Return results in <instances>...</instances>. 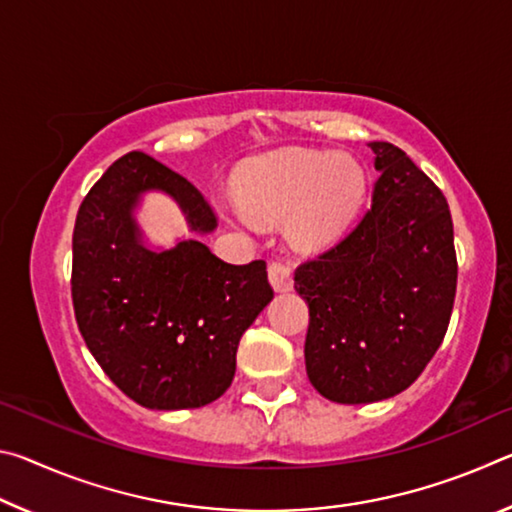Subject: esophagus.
<instances>
[{"label":"esophagus","mask_w":512,"mask_h":512,"mask_svg":"<svg viewBox=\"0 0 512 512\" xmlns=\"http://www.w3.org/2000/svg\"><path fill=\"white\" fill-rule=\"evenodd\" d=\"M268 282L277 293H287L293 289V273L291 266L284 262H273L268 266Z\"/></svg>","instance_id":"esophagus-1"}]
</instances>
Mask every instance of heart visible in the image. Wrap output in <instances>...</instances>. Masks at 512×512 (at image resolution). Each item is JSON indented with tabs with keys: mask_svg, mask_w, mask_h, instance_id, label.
Masks as SVG:
<instances>
[{
	"mask_svg": "<svg viewBox=\"0 0 512 512\" xmlns=\"http://www.w3.org/2000/svg\"><path fill=\"white\" fill-rule=\"evenodd\" d=\"M241 205H223L230 223L257 230L287 216V235L300 250H325L348 230L368 192L363 164L345 153L282 149L237 171Z\"/></svg>",
	"mask_w": 512,
	"mask_h": 512,
	"instance_id": "heart-1",
	"label": "heart"
}]
</instances>
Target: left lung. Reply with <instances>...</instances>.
Masks as SVG:
<instances>
[{
  "label": "left lung",
  "mask_w": 512,
  "mask_h": 512,
  "mask_svg": "<svg viewBox=\"0 0 512 512\" xmlns=\"http://www.w3.org/2000/svg\"><path fill=\"white\" fill-rule=\"evenodd\" d=\"M381 173L348 237L296 271L309 305L311 386L339 404L409 388L445 339L456 296L454 225L440 189L388 142L368 144Z\"/></svg>",
  "instance_id": "1"
}]
</instances>
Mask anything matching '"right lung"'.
I'll list each match as a JSON object with an SVG mask.
<instances>
[{
  "instance_id": "add662e5",
  "label": "right lung",
  "mask_w": 512,
  "mask_h": 512,
  "mask_svg": "<svg viewBox=\"0 0 512 512\" xmlns=\"http://www.w3.org/2000/svg\"><path fill=\"white\" fill-rule=\"evenodd\" d=\"M169 196L192 235L216 216L203 194L142 151L119 158L79 207L72 239V300L85 345L137 404L198 409L228 391L239 339L273 300L266 262L235 266L203 241L146 244L144 194Z\"/></svg>"
}]
</instances>
